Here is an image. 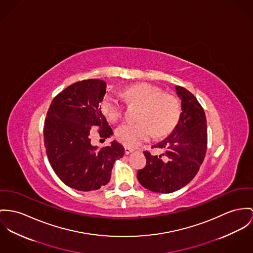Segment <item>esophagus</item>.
Here are the masks:
<instances>
[{
    "label": "esophagus",
    "mask_w": 253,
    "mask_h": 253,
    "mask_svg": "<svg viewBox=\"0 0 253 253\" xmlns=\"http://www.w3.org/2000/svg\"><path fill=\"white\" fill-rule=\"evenodd\" d=\"M134 151V149H132V148H130V147H127V146H125V154L126 155H129L130 153H132Z\"/></svg>",
    "instance_id": "obj_1"
}]
</instances>
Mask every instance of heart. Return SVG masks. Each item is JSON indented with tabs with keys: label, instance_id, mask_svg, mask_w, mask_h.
I'll return each instance as SVG.
<instances>
[{
	"label": "heart",
	"instance_id": "b5f03b06",
	"mask_svg": "<svg viewBox=\"0 0 253 253\" xmlns=\"http://www.w3.org/2000/svg\"><path fill=\"white\" fill-rule=\"evenodd\" d=\"M129 103L141 105L137 123L125 122L117 127L116 136L123 144L136 147L154 136L169 134L178 122L181 108L172 94L163 93L162 89L148 83H140L126 87L122 93ZM103 116L116 122L123 114V105L118 98L108 94L100 104Z\"/></svg>",
	"mask_w": 253,
	"mask_h": 253
}]
</instances>
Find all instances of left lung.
<instances>
[{"instance_id": "obj_1", "label": "left lung", "mask_w": 253, "mask_h": 253, "mask_svg": "<svg viewBox=\"0 0 253 253\" xmlns=\"http://www.w3.org/2000/svg\"><path fill=\"white\" fill-rule=\"evenodd\" d=\"M181 100V115L169 134L153 148L160 155L144 152L146 167L137 172L142 187L154 193L170 194L190 183L199 170L207 148L205 113L197 99L186 88L175 85Z\"/></svg>"}]
</instances>
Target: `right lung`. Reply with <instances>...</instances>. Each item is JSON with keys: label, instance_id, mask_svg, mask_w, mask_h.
<instances>
[{"label": "right lung", "instance_id": "1", "mask_svg": "<svg viewBox=\"0 0 253 253\" xmlns=\"http://www.w3.org/2000/svg\"><path fill=\"white\" fill-rule=\"evenodd\" d=\"M104 81L77 82L54 98L44 124V144L49 162L58 178L81 192L96 191L110 182L124 147L114 140L98 148L90 142V129L100 127V136L114 135L100 104L106 94Z\"/></svg>", "mask_w": 253, "mask_h": 253}]
</instances>
